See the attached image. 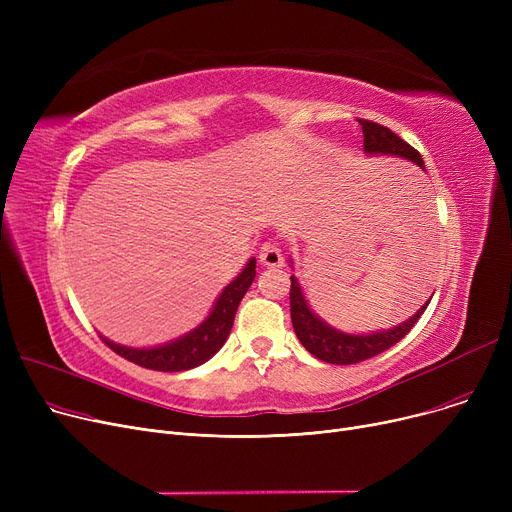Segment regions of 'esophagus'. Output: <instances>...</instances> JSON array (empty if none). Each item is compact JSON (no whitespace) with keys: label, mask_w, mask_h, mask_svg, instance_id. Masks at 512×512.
Listing matches in <instances>:
<instances>
[{"label":"esophagus","mask_w":512,"mask_h":512,"mask_svg":"<svg viewBox=\"0 0 512 512\" xmlns=\"http://www.w3.org/2000/svg\"><path fill=\"white\" fill-rule=\"evenodd\" d=\"M259 261L267 267H280L284 263V257H282V249L278 247V242H274V240L263 242V247L259 251Z\"/></svg>","instance_id":"1"}]
</instances>
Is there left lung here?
I'll return each instance as SVG.
<instances>
[{
  "label": "left lung",
  "mask_w": 512,
  "mask_h": 512,
  "mask_svg": "<svg viewBox=\"0 0 512 512\" xmlns=\"http://www.w3.org/2000/svg\"><path fill=\"white\" fill-rule=\"evenodd\" d=\"M363 128V151L369 155H396L413 161L415 166L423 168V157L417 149H413L407 141H402L396 132L390 128L371 122L359 120ZM429 301L407 321L400 326L386 330V332H373V334H344L328 326L324 319H319L307 305L299 280L290 276V319L294 334L299 336L301 344L307 351L317 357L319 361H326L332 365H353L367 361L375 355L388 351L398 340L405 338L413 326L427 309Z\"/></svg>",
  "instance_id": "8db88e82"
}]
</instances>
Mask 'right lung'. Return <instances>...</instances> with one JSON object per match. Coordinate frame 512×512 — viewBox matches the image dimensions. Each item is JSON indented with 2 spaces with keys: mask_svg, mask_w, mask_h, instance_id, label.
Instances as JSON below:
<instances>
[{
  "mask_svg": "<svg viewBox=\"0 0 512 512\" xmlns=\"http://www.w3.org/2000/svg\"><path fill=\"white\" fill-rule=\"evenodd\" d=\"M255 280V259H249L247 267L242 270L215 301L211 313L203 321L201 326H197L193 332L184 334L182 338L161 344L155 348H130L116 344L112 340H107L101 336V340L112 348V351L132 363H137L145 369L153 371H186L203 365L209 361L215 353L224 346L232 324H234V315L236 309L245 297L249 286Z\"/></svg>",
  "mask_w": 512,
  "mask_h": 512,
  "instance_id": "add662e5",
  "label": "right lung"
}]
</instances>
